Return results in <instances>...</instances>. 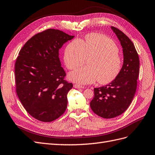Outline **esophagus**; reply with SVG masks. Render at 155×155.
Here are the masks:
<instances>
[{"label":"esophagus","mask_w":155,"mask_h":155,"mask_svg":"<svg viewBox=\"0 0 155 155\" xmlns=\"http://www.w3.org/2000/svg\"><path fill=\"white\" fill-rule=\"evenodd\" d=\"M74 87L75 88H84V86H82L81 85H79V84H76L74 85Z\"/></svg>","instance_id":"34e87169"}]
</instances>
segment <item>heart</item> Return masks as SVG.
Segmentation results:
<instances>
[{"mask_svg": "<svg viewBox=\"0 0 155 155\" xmlns=\"http://www.w3.org/2000/svg\"><path fill=\"white\" fill-rule=\"evenodd\" d=\"M118 47L113 40L104 35L92 33L85 40L75 39L66 47L64 60L69 69L81 66L86 58L88 67H82L71 73V80L80 84H91L98 81L101 84L113 81L120 72L122 59Z\"/></svg>", "mask_w": 155, "mask_h": 155, "instance_id": "heart-1", "label": "heart"}]
</instances>
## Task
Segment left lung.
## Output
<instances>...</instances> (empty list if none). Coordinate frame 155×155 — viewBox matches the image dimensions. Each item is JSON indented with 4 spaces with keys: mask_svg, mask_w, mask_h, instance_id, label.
Returning <instances> with one entry per match:
<instances>
[{
    "mask_svg": "<svg viewBox=\"0 0 155 155\" xmlns=\"http://www.w3.org/2000/svg\"><path fill=\"white\" fill-rule=\"evenodd\" d=\"M111 28L122 46L123 64L113 81L94 88V97L90 102L93 112L105 119L117 117L129 108L135 95L140 72L139 56L133 43L118 28Z\"/></svg>",
    "mask_w": 155,
    "mask_h": 155,
    "instance_id": "left-lung-1",
    "label": "left lung"
}]
</instances>
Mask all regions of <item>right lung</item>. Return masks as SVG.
Here are the masks:
<instances>
[{
    "label": "right lung",
    "instance_id": "right-lung-1",
    "mask_svg": "<svg viewBox=\"0 0 155 155\" xmlns=\"http://www.w3.org/2000/svg\"><path fill=\"white\" fill-rule=\"evenodd\" d=\"M74 36L47 29L31 38L15 64L16 92L31 116L43 122L55 120L65 111L73 84L64 80L59 50Z\"/></svg>",
    "mask_w": 155,
    "mask_h": 155
}]
</instances>
